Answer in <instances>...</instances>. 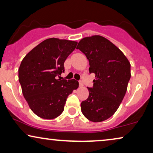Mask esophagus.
I'll list each match as a JSON object with an SVG mask.
<instances>
[{"instance_id": "esophagus-1", "label": "esophagus", "mask_w": 153, "mask_h": 153, "mask_svg": "<svg viewBox=\"0 0 153 153\" xmlns=\"http://www.w3.org/2000/svg\"><path fill=\"white\" fill-rule=\"evenodd\" d=\"M79 86L80 87H83V83L82 82V81H79Z\"/></svg>"}]
</instances>
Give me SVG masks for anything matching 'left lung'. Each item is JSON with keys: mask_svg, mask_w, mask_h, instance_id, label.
<instances>
[{"mask_svg": "<svg viewBox=\"0 0 153 153\" xmlns=\"http://www.w3.org/2000/svg\"><path fill=\"white\" fill-rule=\"evenodd\" d=\"M89 61V72L95 74L89 96L81 110L92 122L109 118L118 109L131 77L130 63L124 53L105 37L93 35L81 39L76 47Z\"/></svg>", "mask_w": 153, "mask_h": 153, "instance_id": "left-lung-1", "label": "left lung"}]
</instances>
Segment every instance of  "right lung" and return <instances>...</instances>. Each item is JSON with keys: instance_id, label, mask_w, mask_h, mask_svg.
<instances>
[{"instance_id": "obj_1", "label": "right lung", "mask_w": 153, "mask_h": 153, "mask_svg": "<svg viewBox=\"0 0 153 153\" xmlns=\"http://www.w3.org/2000/svg\"><path fill=\"white\" fill-rule=\"evenodd\" d=\"M75 41L47 39L24 58L19 69V81L29 107L44 119L57 118L66 100L79 87L75 79H57L63 72L64 62L76 47Z\"/></svg>"}]
</instances>
